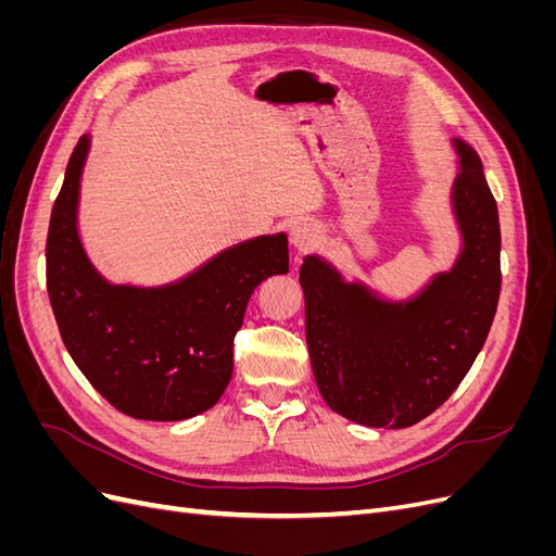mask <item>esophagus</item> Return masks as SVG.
Returning <instances> with one entry per match:
<instances>
[{
  "label": "esophagus",
  "instance_id": "obj_1",
  "mask_svg": "<svg viewBox=\"0 0 556 556\" xmlns=\"http://www.w3.org/2000/svg\"><path fill=\"white\" fill-rule=\"evenodd\" d=\"M290 241H292L294 250L306 252V250H311V248L317 245V241H319V229H317L315 225H311V223H299V225H294L292 231H290Z\"/></svg>",
  "mask_w": 556,
  "mask_h": 556
}]
</instances>
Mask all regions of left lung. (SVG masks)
<instances>
[{"mask_svg":"<svg viewBox=\"0 0 556 556\" xmlns=\"http://www.w3.org/2000/svg\"><path fill=\"white\" fill-rule=\"evenodd\" d=\"M462 174L452 204L464 237L450 274L390 304L319 257H306V343L327 406L364 427L406 429L457 390L492 329L501 294L498 208L478 153L454 139Z\"/></svg>","mask_w":556,"mask_h":556,"instance_id":"left-lung-1","label":"left lung"}]
</instances>
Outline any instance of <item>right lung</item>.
<instances>
[{"mask_svg":"<svg viewBox=\"0 0 556 556\" xmlns=\"http://www.w3.org/2000/svg\"><path fill=\"white\" fill-rule=\"evenodd\" d=\"M80 137L50 213L46 285L62 341L113 408L178 422L213 408L233 371V336L260 282L288 274V237H260L213 257L166 288L111 285L94 271L76 229Z\"/></svg>","mask_w":556,"mask_h":556,"instance_id":"right-lung-1","label":"right lung"}]
</instances>
